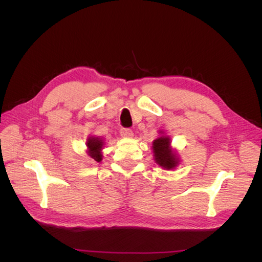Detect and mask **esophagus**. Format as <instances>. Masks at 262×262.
<instances>
[{"mask_svg":"<svg viewBox=\"0 0 262 262\" xmlns=\"http://www.w3.org/2000/svg\"><path fill=\"white\" fill-rule=\"evenodd\" d=\"M120 134H121V137H123V138H131L133 136V132L130 128H122L120 130Z\"/></svg>","mask_w":262,"mask_h":262,"instance_id":"obj_1","label":"esophagus"}]
</instances>
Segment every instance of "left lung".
I'll return each instance as SVG.
<instances>
[{
  "instance_id": "obj_1",
  "label": "left lung",
  "mask_w": 262,
  "mask_h": 262,
  "mask_svg": "<svg viewBox=\"0 0 262 262\" xmlns=\"http://www.w3.org/2000/svg\"><path fill=\"white\" fill-rule=\"evenodd\" d=\"M169 144L168 138L161 137L153 142L152 146L156 163L167 169H171L177 165V160L169 147Z\"/></svg>"
}]
</instances>
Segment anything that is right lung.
Wrapping results in <instances>:
<instances>
[{
	"mask_svg": "<svg viewBox=\"0 0 262 262\" xmlns=\"http://www.w3.org/2000/svg\"><path fill=\"white\" fill-rule=\"evenodd\" d=\"M87 147H89V153L90 156L93 158L94 161L100 162L102 160V155L100 153V149L102 146V141L98 138H92L87 141Z\"/></svg>",
	"mask_w": 262,
	"mask_h": 262,
	"instance_id": "right-lung-1",
	"label": "right lung"
}]
</instances>
